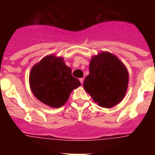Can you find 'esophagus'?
Wrapping results in <instances>:
<instances>
[{
	"label": "esophagus",
	"mask_w": 155,
	"mask_h": 155,
	"mask_svg": "<svg viewBox=\"0 0 155 155\" xmlns=\"http://www.w3.org/2000/svg\"><path fill=\"white\" fill-rule=\"evenodd\" d=\"M79 80H80V82H81V84H83V83H84V78H80V79H79Z\"/></svg>",
	"instance_id": "obj_1"
}]
</instances>
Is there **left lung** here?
I'll use <instances>...</instances> for the list:
<instances>
[{
	"instance_id": "obj_1",
	"label": "left lung",
	"mask_w": 155,
	"mask_h": 155,
	"mask_svg": "<svg viewBox=\"0 0 155 155\" xmlns=\"http://www.w3.org/2000/svg\"><path fill=\"white\" fill-rule=\"evenodd\" d=\"M128 82L125 64L113 53L102 51L91 57L83 87L97 105L112 108L124 99Z\"/></svg>"
}]
</instances>
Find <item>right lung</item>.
<instances>
[{
  "label": "right lung",
  "mask_w": 155,
  "mask_h": 155,
  "mask_svg": "<svg viewBox=\"0 0 155 155\" xmlns=\"http://www.w3.org/2000/svg\"><path fill=\"white\" fill-rule=\"evenodd\" d=\"M71 72L63 57L53 54L46 56L30 71L31 92L37 99L50 107H61L72 91L81 85L78 79L72 76Z\"/></svg>",
  "instance_id": "right-lung-1"
}]
</instances>
